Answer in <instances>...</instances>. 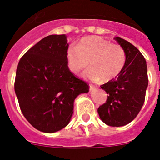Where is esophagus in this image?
<instances>
[{
	"label": "esophagus",
	"instance_id": "34e87169",
	"mask_svg": "<svg viewBox=\"0 0 160 160\" xmlns=\"http://www.w3.org/2000/svg\"><path fill=\"white\" fill-rule=\"evenodd\" d=\"M96 88L94 87V86H92V85H90V91H94V90H95Z\"/></svg>",
	"mask_w": 160,
	"mask_h": 160
}]
</instances>
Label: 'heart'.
<instances>
[{
    "instance_id": "obj_1",
    "label": "heart",
    "mask_w": 160,
    "mask_h": 160,
    "mask_svg": "<svg viewBox=\"0 0 160 160\" xmlns=\"http://www.w3.org/2000/svg\"><path fill=\"white\" fill-rule=\"evenodd\" d=\"M69 70L78 73L90 65L84 78L90 81L107 82L116 77L123 70L126 53L122 47L98 36L82 38L77 46H70L66 51Z\"/></svg>"
}]
</instances>
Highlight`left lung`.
I'll return each mask as SVG.
<instances>
[{"label":"left lung","instance_id":"1","mask_svg":"<svg viewBox=\"0 0 160 160\" xmlns=\"http://www.w3.org/2000/svg\"><path fill=\"white\" fill-rule=\"evenodd\" d=\"M126 53V62L119 75L101 86L108 94L107 102L98 109L100 118L111 127L131 122L140 111L148 86L146 60L128 41L114 37Z\"/></svg>","mask_w":160,"mask_h":160}]
</instances>
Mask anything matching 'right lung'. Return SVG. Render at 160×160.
Masks as SVG:
<instances>
[{
  "label": "right lung",
  "instance_id": "add662e5",
  "mask_svg": "<svg viewBox=\"0 0 160 160\" xmlns=\"http://www.w3.org/2000/svg\"><path fill=\"white\" fill-rule=\"evenodd\" d=\"M65 34L49 35L28 50L20 60L14 83L20 108L38 131L54 133L69 124L73 102L89 86L70 72Z\"/></svg>",
  "mask_w": 160,
  "mask_h": 160
}]
</instances>
